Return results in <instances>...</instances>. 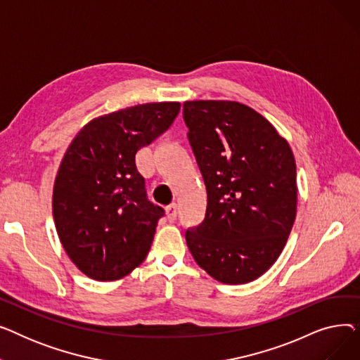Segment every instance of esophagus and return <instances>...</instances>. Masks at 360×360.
<instances>
[{
    "label": "esophagus",
    "instance_id": "1",
    "mask_svg": "<svg viewBox=\"0 0 360 360\" xmlns=\"http://www.w3.org/2000/svg\"><path fill=\"white\" fill-rule=\"evenodd\" d=\"M178 214V205L175 202H172L170 205L166 207V217L169 221H175Z\"/></svg>",
    "mask_w": 360,
    "mask_h": 360
}]
</instances>
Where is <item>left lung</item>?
Segmentation results:
<instances>
[{
  "mask_svg": "<svg viewBox=\"0 0 360 360\" xmlns=\"http://www.w3.org/2000/svg\"><path fill=\"white\" fill-rule=\"evenodd\" d=\"M184 121L207 190L205 217L185 233L188 248L217 281L250 283L277 261L293 228V151L266 118L239 102L188 101Z\"/></svg>",
  "mask_w": 360,
  "mask_h": 360,
  "instance_id": "1",
  "label": "left lung"
}]
</instances>
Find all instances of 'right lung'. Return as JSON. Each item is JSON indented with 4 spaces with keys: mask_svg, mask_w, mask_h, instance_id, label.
Here are the masks:
<instances>
[{
    "mask_svg": "<svg viewBox=\"0 0 360 360\" xmlns=\"http://www.w3.org/2000/svg\"><path fill=\"white\" fill-rule=\"evenodd\" d=\"M179 109V102H158L110 112L87 122L68 146L52 213L67 255L87 277L122 278L147 257L165 210L147 200L136 155Z\"/></svg>",
    "mask_w": 360,
    "mask_h": 360,
    "instance_id": "1",
    "label": "right lung"
}]
</instances>
